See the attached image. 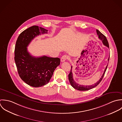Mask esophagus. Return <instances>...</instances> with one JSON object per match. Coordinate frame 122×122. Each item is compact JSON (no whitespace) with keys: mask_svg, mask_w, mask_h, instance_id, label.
Wrapping results in <instances>:
<instances>
[{"mask_svg":"<svg viewBox=\"0 0 122 122\" xmlns=\"http://www.w3.org/2000/svg\"><path fill=\"white\" fill-rule=\"evenodd\" d=\"M69 57H68V56H67L66 55H64V56H62V57H61V61L62 62H64V61H65L66 60H67V59H69Z\"/></svg>","mask_w":122,"mask_h":122,"instance_id":"1","label":"esophagus"}]
</instances>
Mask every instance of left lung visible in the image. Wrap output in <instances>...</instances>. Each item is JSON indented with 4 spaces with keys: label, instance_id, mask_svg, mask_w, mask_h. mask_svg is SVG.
Here are the masks:
<instances>
[{
    "label": "left lung",
    "instance_id": "obj_1",
    "mask_svg": "<svg viewBox=\"0 0 122 122\" xmlns=\"http://www.w3.org/2000/svg\"><path fill=\"white\" fill-rule=\"evenodd\" d=\"M97 31V35L98 36V38L102 41L103 44L106 46V47H107V48H109V44H108V42L107 41V40L106 37V36L105 35H104L101 32H100L98 30H96ZM109 56H110V55H109ZM109 56L108 58V61H109ZM108 65L107 66L105 70H104V72L103 73L101 77L100 78V79L97 81V82L95 83H94V84H92V85H87V86H84V85H80L79 84L77 83L73 80V74L72 73V66H71V71L70 73L68 75V79H69V81H70V83L71 85V86L73 87V88H74L75 89H76L77 90L79 91H88L89 90H91L94 87H95L96 86H97V85L100 82V81H101V80H102L105 73L106 71V70L107 69V67Z\"/></svg>",
    "mask_w": 122,
    "mask_h": 122
}]
</instances>
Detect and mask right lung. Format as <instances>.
<instances>
[{
  "label": "right lung",
  "instance_id": "1",
  "mask_svg": "<svg viewBox=\"0 0 122 122\" xmlns=\"http://www.w3.org/2000/svg\"><path fill=\"white\" fill-rule=\"evenodd\" d=\"M48 31L38 26H32L23 31L16 42L15 61L18 73L23 81L33 87L48 84L55 70L60 65V59L58 57L45 56L35 57L27 50V47L35 37L47 33Z\"/></svg>",
  "mask_w": 122,
  "mask_h": 122
}]
</instances>
